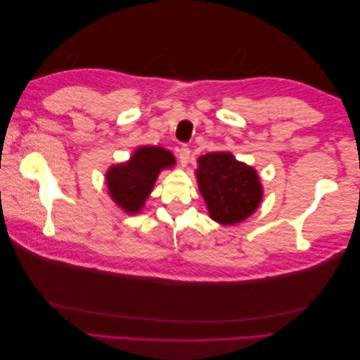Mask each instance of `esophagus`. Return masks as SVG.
Here are the masks:
<instances>
[{"label":"esophagus","mask_w":360,"mask_h":360,"mask_svg":"<svg viewBox=\"0 0 360 360\" xmlns=\"http://www.w3.org/2000/svg\"><path fill=\"white\" fill-rule=\"evenodd\" d=\"M179 159H180V163L183 167L188 165V162L191 159V150L188 146H181L179 148Z\"/></svg>","instance_id":"34e87169"}]
</instances>
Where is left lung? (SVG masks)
<instances>
[{"label": "left lung", "instance_id": "1", "mask_svg": "<svg viewBox=\"0 0 360 360\" xmlns=\"http://www.w3.org/2000/svg\"><path fill=\"white\" fill-rule=\"evenodd\" d=\"M198 163V188L213 221L233 225L257 210L263 189L254 168L226 151L207 153Z\"/></svg>", "mask_w": 360, "mask_h": 360}]
</instances>
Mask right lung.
Instances as JSON below:
<instances>
[{"instance_id":"right-lung-1","label":"right lung","mask_w":360,"mask_h":360,"mask_svg":"<svg viewBox=\"0 0 360 360\" xmlns=\"http://www.w3.org/2000/svg\"><path fill=\"white\" fill-rule=\"evenodd\" d=\"M174 165V156L162 147H141L129 162L110 168L106 183L112 200L127 213H136L155 186L160 169Z\"/></svg>"}]
</instances>
